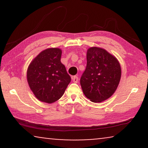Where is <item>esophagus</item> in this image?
<instances>
[{"instance_id": "esophagus-1", "label": "esophagus", "mask_w": 148, "mask_h": 148, "mask_svg": "<svg viewBox=\"0 0 148 148\" xmlns=\"http://www.w3.org/2000/svg\"><path fill=\"white\" fill-rule=\"evenodd\" d=\"M72 80L74 83H77L78 82V77L77 76H73L72 77Z\"/></svg>"}]
</instances>
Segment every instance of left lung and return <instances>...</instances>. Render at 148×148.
I'll use <instances>...</instances> for the list:
<instances>
[{
    "label": "left lung",
    "mask_w": 148,
    "mask_h": 148,
    "mask_svg": "<svg viewBox=\"0 0 148 148\" xmlns=\"http://www.w3.org/2000/svg\"><path fill=\"white\" fill-rule=\"evenodd\" d=\"M121 77V65L116 57L103 48H89L86 69L80 79L87 98L93 102L107 100L116 91Z\"/></svg>",
    "instance_id": "left-lung-1"
}]
</instances>
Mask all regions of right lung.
<instances>
[{
    "label": "right lung",
    "instance_id": "obj_1",
    "mask_svg": "<svg viewBox=\"0 0 148 148\" xmlns=\"http://www.w3.org/2000/svg\"><path fill=\"white\" fill-rule=\"evenodd\" d=\"M62 50L48 48L40 52L28 66L27 82L38 100L51 104L61 98L71 77L60 62Z\"/></svg>",
    "mask_w": 148,
    "mask_h": 148
}]
</instances>
